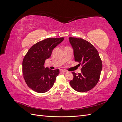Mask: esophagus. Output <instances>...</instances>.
Returning a JSON list of instances; mask_svg holds the SVG:
<instances>
[{
    "mask_svg": "<svg viewBox=\"0 0 122 122\" xmlns=\"http://www.w3.org/2000/svg\"><path fill=\"white\" fill-rule=\"evenodd\" d=\"M67 71H66V70H60V72L61 73H64V72H66Z\"/></svg>",
    "mask_w": 122,
    "mask_h": 122,
    "instance_id": "34e87169",
    "label": "esophagus"
}]
</instances>
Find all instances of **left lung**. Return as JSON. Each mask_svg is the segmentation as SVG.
<instances>
[{"instance_id": "8db88e82", "label": "left lung", "mask_w": 122, "mask_h": 122, "mask_svg": "<svg viewBox=\"0 0 122 122\" xmlns=\"http://www.w3.org/2000/svg\"><path fill=\"white\" fill-rule=\"evenodd\" d=\"M75 61L82 65L81 73L73 72L70 84L74 90L82 93L92 90L99 81L102 63L97 50L92 44L81 38H69Z\"/></svg>"}]
</instances>
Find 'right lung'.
Here are the masks:
<instances>
[{
  "label": "right lung",
  "mask_w": 122,
  "mask_h": 122,
  "mask_svg": "<svg viewBox=\"0 0 122 122\" xmlns=\"http://www.w3.org/2000/svg\"><path fill=\"white\" fill-rule=\"evenodd\" d=\"M64 40V38H47L33 45L25 55L22 62L23 75L32 90L44 93L53 86L60 70L45 68L44 64L54 48Z\"/></svg>",
  "instance_id": "right-lung-1"
}]
</instances>
